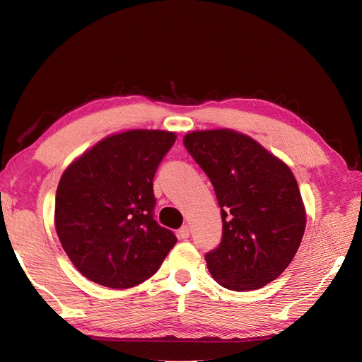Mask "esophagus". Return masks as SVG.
<instances>
[{"label":"esophagus","mask_w":362,"mask_h":362,"mask_svg":"<svg viewBox=\"0 0 362 362\" xmlns=\"http://www.w3.org/2000/svg\"><path fill=\"white\" fill-rule=\"evenodd\" d=\"M190 237V228L187 225H184L178 229V238L181 240H187Z\"/></svg>","instance_id":"obj_1"}]
</instances>
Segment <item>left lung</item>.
Returning a JSON list of instances; mask_svg holds the SVG:
<instances>
[{
	"instance_id": "obj_1",
	"label": "left lung",
	"mask_w": 362,
	"mask_h": 362,
	"mask_svg": "<svg viewBox=\"0 0 362 362\" xmlns=\"http://www.w3.org/2000/svg\"><path fill=\"white\" fill-rule=\"evenodd\" d=\"M182 144L210 178L221 206L222 238L205 254L208 270L228 290L267 286L288 267L305 231L293 172L233 129L194 131Z\"/></svg>"
}]
</instances>
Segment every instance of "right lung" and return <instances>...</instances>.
<instances>
[{
	"label": "right lung",
	"mask_w": 362,
	"mask_h": 362,
	"mask_svg": "<svg viewBox=\"0 0 362 362\" xmlns=\"http://www.w3.org/2000/svg\"><path fill=\"white\" fill-rule=\"evenodd\" d=\"M169 131L131 129L107 137L64 170L56 193V231L81 275L129 288L149 279L178 242L154 218L152 189L173 146Z\"/></svg>",
	"instance_id": "obj_1"
}]
</instances>
